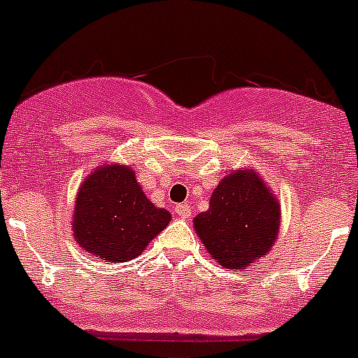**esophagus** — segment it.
<instances>
[{
  "instance_id": "34e87169",
  "label": "esophagus",
  "mask_w": 358,
  "mask_h": 358,
  "mask_svg": "<svg viewBox=\"0 0 358 358\" xmlns=\"http://www.w3.org/2000/svg\"><path fill=\"white\" fill-rule=\"evenodd\" d=\"M175 213L182 218H189L190 217V206L187 203L183 204H176L175 206Z\"/></svg>"
}]
</instances>
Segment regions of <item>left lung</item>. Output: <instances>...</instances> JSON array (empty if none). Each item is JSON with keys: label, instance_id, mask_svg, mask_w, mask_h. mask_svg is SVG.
Instances as JSON below:
<instances>
[{"label": "left lung", "instance_id": "1", "mask_svg": "<svg viewBox=\"0 0 358 358\" xmlns=\"http://www.w3.org/2000/svg\"><path fill=\"white\" fill-rule=\"evenodd\" d=\"M280 215L278 201L262 178L239 169L222 178L210 210L194 218V229L222 267L245 269L275 245Z\"/></svg>", "mask_w": 358, "mask_h": 358}]
</instances>
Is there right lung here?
Returning a JSON list of instances; mask_svg holds the SVG:
<instances>
[{
  "label": "right lung",
  "mask_w": 358,
  "mask_h": 358,
  "mask_svg": "<svg viewBox=\"0 0 358 358\" xmlns=\"http://www.w3.org/2000/svg\"><path fill=\"white\" fill-rule=\"evenodd\" d=\"M171 220L141 190L129 166H101L78 189L73 213L76 243L92 255L126 262L140 255Z\"/></svg>",
  "instance_id": "1"
}]
</instances>
